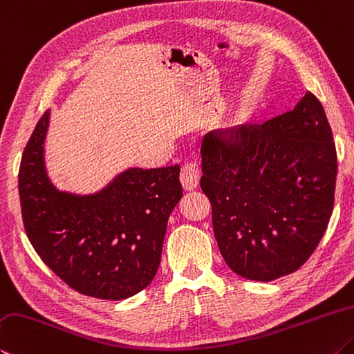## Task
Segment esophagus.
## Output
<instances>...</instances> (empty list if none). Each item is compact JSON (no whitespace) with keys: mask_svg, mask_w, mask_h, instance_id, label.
I'll return each mask as SVG.
<instances>
[{"mask_svg":"<svg viewBox=\"0 0 354 354\" xmlns=\"http://www.w3.org/2000/svg\"><path fill=\"white\" fill-rule=\"evenodd\" d=\"M199 176H201V171H199L198 165L194 162H185L181 167V173H179V181H181L183 187L185 190H194L198 183Z\"/></svg>","mask_w":354,"mask_h":354,"instance_id":"obj_1","label":"esophagus"}]
</instances>
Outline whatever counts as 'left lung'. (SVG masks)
Instances as JSON below:
<instances>
[{
	"label": "left lung",
	"instance_id": "8db88e82",
	"mask_svg": "<svg viewBox=\"0 0 354 354\" xmlns=\"http://www.w3.org/2000/svg\"><path fill=\"white\" fill-rule=\"evenodd\" d=\"M201 190L227 266L271 281L304 266L334 207L337 153L320 100L306 93L294 110L260 127L205 134Z\"/></svg>",
	"mask_w": 354,
	"mask_h": 354
}]
</instances>
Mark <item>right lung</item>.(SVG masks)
Wrapping results in <instances>:
<instances>
[{
  "label": "right lung",
  "instance_id": "add662e5",
  "mask_svg": "<svg viewBox=\"0 0 354 354\" xmlns=\"http://www.w3.org/2000/svg\"><path fill=\"white\" fill-rule=\"evenodd\" d=\"M48 124L44 111L18 173L28 239L74 291L105 300L131 297L151 283L159 268L167 221L183 196L179 165L130 169L97 195L65 194L44 169Z\"/></svg>",
  "mask_w": 354,
  "mask_h": 354
}]
</instances>
